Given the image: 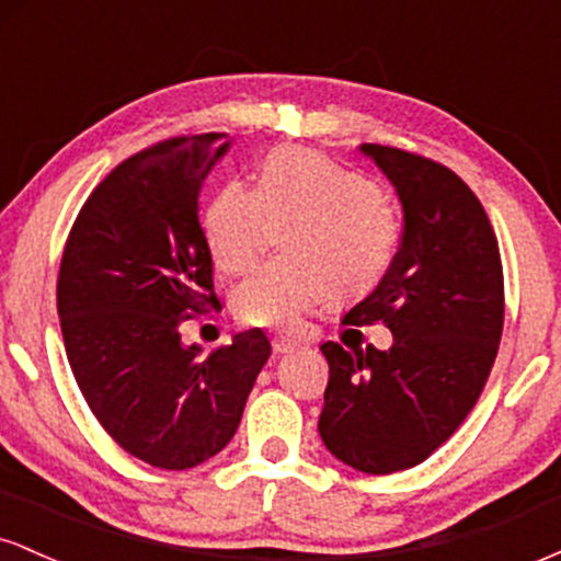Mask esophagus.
<instances>
[{
	"mask_svg": "<svg viewBox=\"0 0 561 561\" xmlns=\"http://www.w3.org/2000/svg\"><path fill=\"white\" fill-rule=\"evenodd\" d=\"M272 347H274V353H295L300 347V343L298 340H293V337H274L272 340Z\"/></svg>",
	"mask_w": 561,
	"mask_h": 561,
	"instance_id": "esophagus-1",
	"label": "esophagus"
}]
</instances>
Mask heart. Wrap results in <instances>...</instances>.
<instances>
[{
    "label": "heart",
    "instance_id": "1",
    "mask_svg": "<svg viewBox=\"0 0 561 561\" xmlns=\"http://www.w3.org/2000/svg\"><path fill=\"white\" fill-rule=\"evenodd\" d=\"M285 229L289 259L237 289L234 311L244 324L293 327L332 298L362 300L396 259L401 214L371 179L319 152L282 147L261 160L255 190L231 182L203 216L214 263L229 276L259 266Z\"/></svg>",
    "mask_w": 561,
    "mask_h": 561
}]
</instances>
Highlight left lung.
Returning <instances> with one entry per match:
<instances>
[{
    "label": "left lung",
    "instance_id": "1",
    "mask_svg": "<svg viewBox=\"0 0 561 561\" xmlns=\"http://www.w3.org/2000/svg\"><path fill=\"white\" fill-rule=\"evenodd\" d=\"M362 152L396 186L403 237L345 321H382L392 345H321L330 382L319 435L343 465L390 474L422 465L478 403L504 330V272L485 208L454 171L398 147Z\"/></svg>",
    "mask_w": 561,
    "mask_h": 561
}]
</instances>
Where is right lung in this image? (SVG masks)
<instances>
[{
  "mask_svg": "<svg viewBox=\"0 0 561 561\" xmlns=\"http://www.w3.org/2000/svg\"><path fill=\"white\" fill-rule=\"evenodd\" d=\"M227 134L147 147L83 203L57 276L68 364L105 433L158 469L208 461L234 437L272 356L261 330L203 356L182 321L218 306L197 197Z\"/></svg>",
  "mask_w": 561,
  "mask_h": 561,
  "instance_id": "1",
  "label": "right lung"
}]
</instances>
